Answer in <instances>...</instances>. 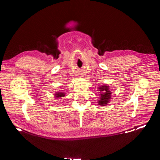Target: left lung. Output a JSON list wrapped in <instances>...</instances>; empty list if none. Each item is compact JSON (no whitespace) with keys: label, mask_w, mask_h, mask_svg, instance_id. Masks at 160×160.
<instances>
[{"label":"left lung","mask_w":160,"mask_h":160,"mask_svg":"<svg viewBox=\"0 0 160 160\" xmlns=\"http://www.w3.org/2000/svg\"><path fill=\"white\" fill-rule=\"evenodd\" d=\"M98 91H99L100 93V98L98 99V105L101 106L107 105L111 98V91H110L109 86H100L99 88H98Z\"/></svg>","instance_id":"8db88e82"}]
</instances>
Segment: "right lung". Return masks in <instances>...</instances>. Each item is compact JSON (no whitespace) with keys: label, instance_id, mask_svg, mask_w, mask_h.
<instances>
[{"label":"right lung","instance_id":"1","mask_svg":"<svg viewBox=\"0 0 160 160\" xmlns=\"http://www.w3.org/2000/svg\"><path fill=\"white\" fill-rule=\"evenodd\" d=\"M55 98H61L65 96V93L63 92L59 91V92H57V93L55 94Z\"/></svg>","mask_w":160,"mask_h":160}]
</instances>
